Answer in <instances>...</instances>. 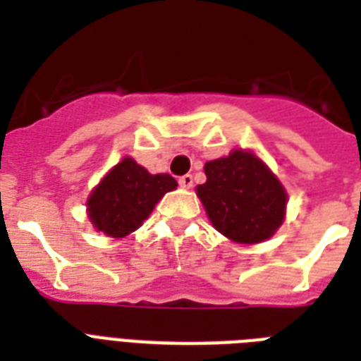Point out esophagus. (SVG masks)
Segmentation results:
<instances>
[{"instance_id":"esophagus-1","label":"esophagus","mask_w":361,"mask_h":361,"mask_svg":"<svg viewBox=\"0 0 361 361\" xmlns=\"http://www.w3.org/2000/svg\"><path fill=\"white\" fill-rule=\"evenodd\" d=\"M180 187H183V189H191V187H192V176L191 174L181 176V178H180Z\"/></svg>"}]
</instances>
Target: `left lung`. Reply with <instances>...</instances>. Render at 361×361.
<instances>
[{
	"label": "left lung",
	"instance_id": "obj_1",
	"mask_svg": "<svg viewBox=\"0 0 361 361\" xmlns=\"http://www.w3.org/2000/svg\"><path fill=\"white\" fill-rule=\"evenodd\" d=\"M206 183L197 185L208 219L228 240L252 245L274 236L286 215L288 195L269 166L249 149L204 164Z\"/></svg>",
	"mask_w": 361,
	"mask_h": 361
}]
</instances>
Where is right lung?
Listing matches in <instances>:
<instances>
[{"instance_id": "1", "label": "right lung", "mask_w": 361, "mask_h": 361, "mask_svg": "<svg viewBox=\"0 0 361 361\" xmlns=\"http://www.w3.org/2000/svg\"><path fill=\"white\" fill-rule=\"evenodd\" d=\"M176 187L178 183L170 174H149L127 155L90 192L87 219L95 231L106 236H129L149 217L155 204Z\"/></svg>"}]
</instances>
